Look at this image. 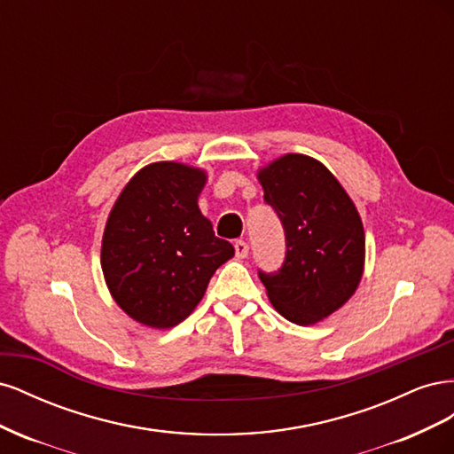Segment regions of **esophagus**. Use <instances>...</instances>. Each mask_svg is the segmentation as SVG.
I'll use <instances>...</instances> for the list:
<instances>
[{
  "instance_id": "1",
  "label": "esophagus",
  "mask_w": 454,
  "mask_h": 454,
  "mask_svg": "<svg viewBox=\"0 0 454 454\" xmlns=\"http://www.w3.org/2000/svg\"><path fill=\"white\" fill-rule=\"evenodd\" d=\"M235 254H237L239 259L248 257V244H246L244 240H237L235 242Z\"/></svg>"
}]
</instances>
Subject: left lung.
Segmentation results:
<instances>
[{
    "mask_svg": "<svg viewBox=\"0 0 454 454\" xmlns=\"http://www.w3.org/2000/svg\"><path fill=\"white\" fill-rule=\"evenodd\" d=\"M265 202L286 232V261L263 274L267 297L286 320L314 325L358 290L365 232L348 193L320 160L287 153L257 170Z\"/></svg>",
    "mask_w": 454,
    "mask_h": 454,
    "instance_id": "8db88e82",
    "label": "left lung"
}]
</instances>
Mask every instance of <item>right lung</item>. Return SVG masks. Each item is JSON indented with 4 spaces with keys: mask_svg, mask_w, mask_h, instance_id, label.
<instances>
[{
    "mask_svg": "<svg viewBox=\"0 0 454 454\" xmlns=\"http://www.w3.org/2000/svg\"><path fill=\"white\" fill-rule=\"evenodd\" d=\"M206 180V170L184 162H151L122 187L107 215L104 280L138 324L168 329L185 320L212 274L235 255L199 208Z\"/></svg>",
    "mask_w": 454,
    "mask_h": 454,
    "instance_id": "add662e5",
    "label": "right lung"
}]
</instances>
